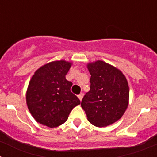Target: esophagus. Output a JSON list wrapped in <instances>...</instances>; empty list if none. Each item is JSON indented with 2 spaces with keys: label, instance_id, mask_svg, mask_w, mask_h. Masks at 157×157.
<instances>
[{
  "label": "esophagus",
  "instance_id": "obj_1",
  "mask_svg": "<svg viewBox=\"0 0 157 157\" xmlns=\"http://www.w3.org/2000/svg\"><path fill=\"white\" fill-rule=\"evenodd\" d=\"M78 99H79L80 101H82V98H83V94H82V93H81V94H80L78 96Z\"/></svg>",
  "mask_w": 157,
  "mask_h": 157
}]
</instances>
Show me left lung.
Listing matches in <instances>:
<instances>
[{
  "label": "left lung",
  "mask_w": 157,
  "mask_h": 157,
  "mask_svg": "<svg viewBox=\"0 0 157 157\" xmlns=\"http://www.w3.org/2000/svg\"><path fill=\"white\" fill-rule=\"evenodd\" d=\"M90 90L86 94L81 106L87 120L98 127L113 124L123 116L129 105L127 78L116 67L102 60L89 63Z\"/></svg>",
  "instance_id": "left-lung-1"
}]
</instances>
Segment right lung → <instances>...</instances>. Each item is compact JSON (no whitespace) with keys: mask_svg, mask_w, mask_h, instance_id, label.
I'll return each instance as SVG.
<instances>
[{"mask_svg":"<svg viewBox=\"0 0 157 157\" xmlns=\"http://www.w3.org/2000/svg\"><path fill=\"white\" fill-rule=\"evenodd\" d=\"M71 62L55 60L43 65L34 72L27 87L26 100L34 120L50 128L67 121L70 112L80 104L71 92V82L65 75Z\"/></svg>","mask_w":157,"mask_h":157,"instance_id":"obj_1","label":"right lung"}]
</instances>
